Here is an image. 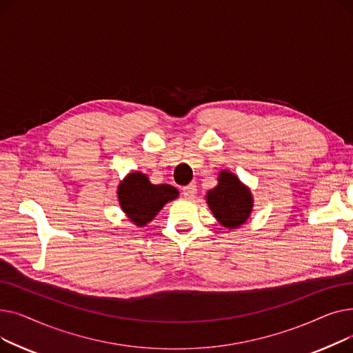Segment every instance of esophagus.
<instances>
[{
	"label": "esophagus",
	"instance_id": "1",
	"mask_svg": "<svg viewBox=\"0 0 353 353\" xmlns=\"http://www.w3.org/2000/svg\"><path fill=\"white\" fill-rule=\"evenodd\" d=\"M196 193H197V188H196L194 183H190L189 186H184L183 188V194L186 196V197H194Z\"/></svg>",
	"mask_w": 353,
	"mask_h": 353
}]
</instances>
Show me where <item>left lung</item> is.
I'll return each instance as SVG.
<instances>
[{
    "mask_svg": "<svg viewBox=\"0 0 353 353\" xmlns=\"http://www.w3.org/2000/svg\"><path fill=\"white\" fill-rule=\"evenodd\" d=\"M206 201L214 219L230 230L243 226L253 212L250 189L229 170L219 173L217 186L208 192Z\"/></svg>",
    "mask_w": 353,
    "mask_h": 353,
    "instance_id": "obj_1",
    "label": "left lung"
}]
</instances>
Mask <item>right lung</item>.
<instances>
[{"mask_svg": "<svg viewBox=\"0 0 353 353\" xmlns=\"http://www.w3.org/2000/svg\"><path fill=\"white\" fill-rule=\"evenodd\" d=\"M179 197L170 184H153L141 172H130L117 186V199L125 217L136 228H144L169 203Z\"/></svg>", "mask_w": 353, "mask_h": 353, "instance_id": "add662e5", "label": "right lung"}]
</instances>
